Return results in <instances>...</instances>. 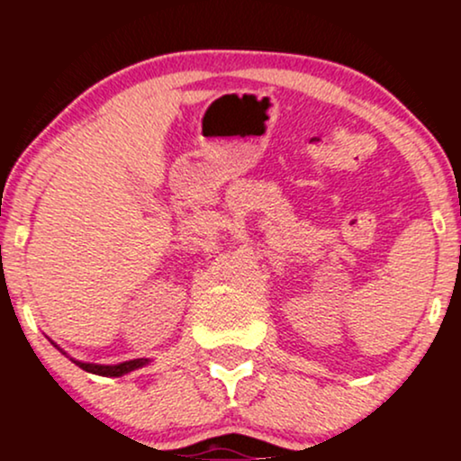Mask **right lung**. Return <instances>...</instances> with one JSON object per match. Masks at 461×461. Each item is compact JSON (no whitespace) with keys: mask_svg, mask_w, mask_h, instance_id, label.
I'll return each mask as SVG.
<instances>
[{"mask_svg":"<svg viewBox=\"0 0 461 461\" xmlns=\"http://www.w3.org/2000/svg\"><path fill=\"white\" fill-rule=\"evenodd\" d=\"M145 362L147 359H131V362L116 364V366H97V364H82V362H77V364L93 375H104V377H121V375H125V373H130V370L142 366Z\"/></svg>","mask_w":461,"mask_h":461,"instance_id":"add662e5","label":"right lung"}]
</instances>
